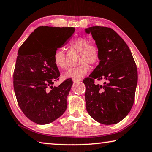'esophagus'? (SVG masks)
I'll return each mask as SVG.
<instances>
[{
    "mask_svg": "<svg viewBox=\"0 0 152 152\" xmlns=\"http://www.w3.org/2000/svg\"><path fill=\"white\" fill-rule=\"evenodd\" d=\"M80 80H81V79H76V78H73L72 79V81L74 82H78L80 81Z\"/></svg>",
    "mask_w": 152,
    "mask_h": 152,
    "instance_id": "esophagus-1",
    "label": "esophagus"
}]
</instances>
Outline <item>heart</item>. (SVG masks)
Segmentation results:
<instances>
[{
  "label": "heart",
  "mask_w": 152,
  "mask_h": 152,
  "mask_svg": "<svg viewBox=\"0 0 152 152\" xmlns=\"http://www.w3.org/2000/svg\"><path fill=\"white\" fill-rule=\"evenodd\" d=\"M71 48L80 51L78 66L69 68L64 74L66 78L80 79L88 72L89 64H96L100 60L101 51L96 43H90L88 39L84 37L74 38L70 43ZM53 61L58 68L64 70L67 66L66 53L62 49H57L53 53Z\"/></svg>",
  "instance_id": "1"
}]
</instances>
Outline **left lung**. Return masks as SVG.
<instances>
[{"label": "left lung", "instance_id": "left-lung-1", "mask_svg": "<svg viewBox=\"0 0 152 152\" xmlns=\"http://www.w3.org/2000/svg\"><path fill=\"white\" fill-rule=\"evenodd\" d=\"M101 51L100 63L83 80L86 107L92 118L104 125L116 124L133 107L137 84V70L129 48L111 28L94 26L86 29ZM104 79V86L94 80Z\"/></svg>", "mask_w": 152, "mask_h": 152}]
</instances>
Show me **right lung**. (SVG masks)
Returning <instances> with one entry per match:
<instances>
[{
    "label": "right lung",
    "mask_w": 152,
    "mask_h": 152,
    "mask_svg": "<svg viewBox=\"0 0 152 152\" xmlns=\"http://www.w3.org/2000/svg\"><path fill=\"white\" fill-rule=\"evenodd\" d=\"M74 31V27H39L18 51L13 73L15 96L25 116L37 124L53 122L66 110L73 82L70 78L52 86L60 76L53 55Z\"/></svg>",
    "instance_id": "obj_1"
}]
</instances>
